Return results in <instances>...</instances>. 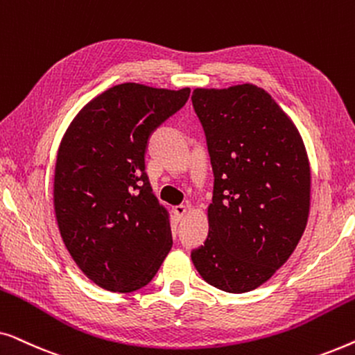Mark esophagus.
Returning <instances> with one entry per match:
<instances>
[{"instance_id": "34e87169", "label": "esophagus", "mask_w": 355, "mask_h": 355, "mask_svg": "<svg viewBox=\"0 0 355 355\" xmlns=\"http://www.w3.org/2000/svg\"><path fill=\"white\" fill-rule=\"evenodd\" d=\"M187 210H189L187 205H178V207H174V215H176L178 220H182V218L186 216Z\"/></svg>"}]
</instances>
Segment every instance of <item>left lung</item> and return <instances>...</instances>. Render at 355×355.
I'll return each mask as SVG.
<instances>
[{
  "label": "left lung",
  "instance_id": "8db88e82",
  "mask_svg": "<svg viewBox=\"0 0 355 355\" xmlns=\"http://www.w3.org/2000/svg\"><path fill=\"white\" fill-rule=\"evenodd\" d=\"M215 187L208 237L191 254L208 284L232 294L266 283L307 226L312 174L302 135L254 84L196 89Z\"/></svg>",
  "mask_w": 355,
  "mask_h": 355
}]
</instances>
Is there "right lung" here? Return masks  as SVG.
Wrapping results in <instances>:
<instances>
[{"instance_id":"obj_1","label":"right lung","mask_w":355,"mask_h":355,"mask_svg":"<svg viewBox=\"0 0 355 355\" xmlns=\"http://www.w3.org/2000/svg\"><path fill=\"white\" fill-rule=\"evenodd\" d=\"M191 89L125 82L92 98L58 148L53 205L76 265L96 286L132 293L171 250L169 211L150 187V134L181 110Z\"/></svg>"}]
</instances>
